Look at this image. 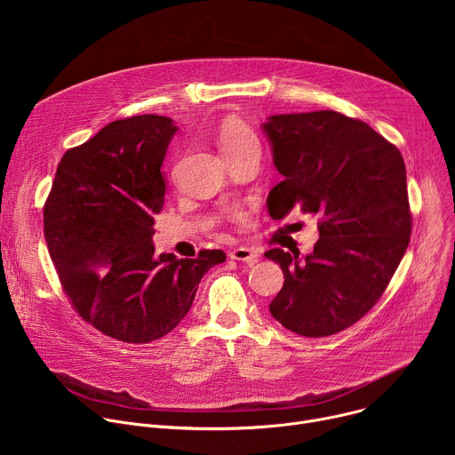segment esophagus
<instances>
[{"label":"esophagus","mask_w":455,"mask_h":455,"mask_svg":"<svg viewBox=\"0 0 455 455\" xmlns=\"http://www.w3.org/2000/svg\"><path fill=\"white\" fill-rule=\"evenodd\" d=\"M228 255H230V259H234V261H244L248 265H253L259 261V251L250 246H237V248L230 250Z\"/></svg>","instance_id":"34e87169"}]
</instances>
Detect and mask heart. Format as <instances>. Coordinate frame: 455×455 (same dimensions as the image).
Here are the masks:
<instances>
[{
	"label": "heart",
	"mask_w": 455,
	"mask_h": 455,
	"mask_svg": "<svg viewBox=\"0 0 455 455\" xmlns=\"http://www.w3.org/2000/svg\"><path fill=\"white\" fill-rule=\"evenodd\" d=\"M218 142L225 158L261 153V142H259L253 129L237 116H227L218 127Z\"/></svg>",
	"instance_id": "b5f03b06"
}]
</instances>
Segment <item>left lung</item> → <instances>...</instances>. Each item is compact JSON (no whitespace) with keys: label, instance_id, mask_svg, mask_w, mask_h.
<instances>
[{"label":"left lung","instance_id":"obj_1","mask_svg":"<svg viewBox=\"0 0 455 455\" xmlns=\"http://www.w3.org/2000/svg\"><path fill=\"white\" fill-rule=\"evenodd\" d=\"M263 129L283 174L268 194L270 216L299 207L318 218L320 234L306 257L265 253L284 274L270 313L297 335H335L378 302L409 246L403 156L365 122L331 109L274 115Z\"/></svg>","mask_w":455,"mask_h":455}]
</instances>
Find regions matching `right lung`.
Instances as JSON below:
<instances>
[{"mask_svg": "<svg viewBox=\"0 0 455 455\" xmlns=\"http://www.w3.org/2000/svg\"><path fill=\"white\" fill-rule=\"evenodd\" d=\"M176 132L160 115L108 124L64 153L44 204V239L62 291L81 318L125 344L172 331L202 277L227 259L223 250H200L196 259L155 255L162 164Z\"/></svg>", "mask_w": 455, "mask_h": 455, "instance_id": "right-lung-1", "label": "right lung"}]
</instances>
